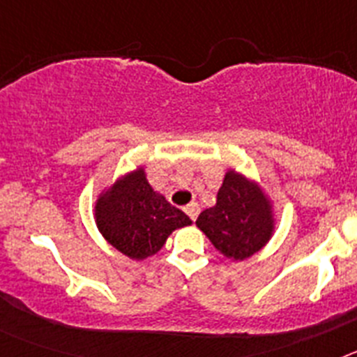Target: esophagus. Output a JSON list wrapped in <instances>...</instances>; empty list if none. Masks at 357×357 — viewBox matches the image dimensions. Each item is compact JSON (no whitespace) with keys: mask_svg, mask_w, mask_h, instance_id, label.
<instances>
[{"mask_svg":"<svg viewBox=\"0 0 357 357\" xmlns=\"http://www.w3.org/2000/svg\"><path fill=\"white\" fill-rule=\"evenodd\" d=\"M198 213H200V207H198V204H189V206L185 207V214H188V216L191 218L193 222L197 220Z\"/></svg>","mask_w":357,"mask_h":357,"instance_id":"esophagus-1","label":"esophagus"}]
</instances>
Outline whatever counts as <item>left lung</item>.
Wrapping results in <instances>:
<instances>
[{
  "mask_svg": "<svg viewBox=\"0 0 357 357\" xmlns=\"http://www.w3.org/2000/svg\"><path fill=\"white\" fill-rule=\"evenodd\" d=\"M198 229L225 257L243 261L272 238V207L261 188L236 172H227L216 206L200 213Z\"/></svg>",
  "mask_w": 357,
  "mask_h": 357,
  "instance_id": "left-lung-1",
  "label": "left lung"
}]
</instances>
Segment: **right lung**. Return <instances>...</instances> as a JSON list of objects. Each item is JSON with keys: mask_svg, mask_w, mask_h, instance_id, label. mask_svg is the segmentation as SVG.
<instances>
[{"mask_svg": "<svg viewBox=\"0 0 357 357\" xmlns=\"http://www.w3.org/2000/svg\"><path fill=\"white\" fill-rule=\"evenodd\" d=\"M96 225L116 250L139 261L157 254L173 230L191 225V220L157 195L137 169L98 198Z\"/></svg>", "mask_w": 357, "mask_h": 357, "instance_id": "1", "label": "right lung"}]
</instances>
